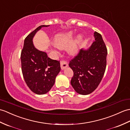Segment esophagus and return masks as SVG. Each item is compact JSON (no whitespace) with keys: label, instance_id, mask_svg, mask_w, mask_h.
Returning a JSON list of instances; mask_svg holds the SVG:
<instances>
[{"label":"esophagus","instance_id":"34e87169","mask_svg":"<svg viewBox=\"0 0 130 130\" xmlns=\"http://www.w3.org/2000/svg\"><path fill=\"white\" fill-rule=\"evenodd\" d=\"M60 66H61V69L64 70V69L67 68L68 66V63L66 61H65V60H62L61 61V63H60Z\"/></svg>","mask_w":130,"mask_h":130}]
</instances>
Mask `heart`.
<instances>
[{
	"instance_id": "1",
	"label": "heart",
	"mask_w": 130,
	"mask_h": 130,
	"mask_svg": "<svg viewBox=\"0 0 130 130\" xmlns=\"http://www.w3.org/2000/svg\"><path fill=\"white\" fill-rule=\"evenodd\" d=\"M74 35V32L70 31L66 34H61L56 35L54 40V44L59 49H64L66 47L67 53L70 55H74L79 51V45L83 39V36L79 35L74 41L70 45Z\"/></svg>"
}]
</instances>
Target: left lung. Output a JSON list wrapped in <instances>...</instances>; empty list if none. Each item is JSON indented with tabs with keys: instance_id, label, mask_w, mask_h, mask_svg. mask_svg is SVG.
Wrapping results in <instances>:
<instances>
[{
	"instance_id": "8db88e82",
	"label": "left lung",
	"mask_w": 130,
	"mask_h": 130,
	"mask_svg": "<svg viewBox=\"0 0 130 130\" xmlns=\"http://www.w3.org/2000/svg\"><path fill=\"white\" fill-rule=\"evenodd\" d=\"M95 41L88 49H81L69 62L74 72L71 84L75 91L86 95L97 88L106 67L107 50L102 36L94 32Z\"/></svg>"
}]
</instances>
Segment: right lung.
Returning a JSON list of instances; mask_svg holds the SVG:
<instances>
[{"label": "right lung", "instance_id": "obj_1", "mask_svg": "<svg viewBox=\"0 0 130 130\" xmlns=\"http://www.w3.org/2000/svg\"><path fill=\"white\" fill-rule=\"evenodd\" d=\"M49 26H39L27 36L21 53L24 80L29 88L38 95H43L50 91L61 70L60 61L51 59L46 53L36 49L32 43L37 32L43 27Z\"/></svg>", "mask_w": 130, "mask_h": 130}]
</instances>
